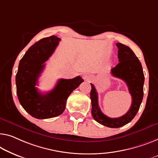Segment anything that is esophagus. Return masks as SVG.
Returning <instances> with one entry per match:
<instances>
[{
    "instance_id": "esophagus-1",
    "label": "esophagus",
    "mask_w": 158,
    "mask_h": 158,
    "mask_svg": "<svg viewBox=\"0 0 158 158\" xmlns=\"http://www.w3.org/2000/svg\"><path fill=\"white\" fill-rule=\"evenodd\" d=\"M83 79L84 80H86V81H90V80L91 79V77L90 76V75L87 74H83Z\"/></svg>"
}]
</instances>
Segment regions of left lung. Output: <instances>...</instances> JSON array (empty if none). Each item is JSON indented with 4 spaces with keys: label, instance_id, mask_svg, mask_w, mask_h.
I'll return each mask as SVG.
<instances>
[{
    "label": "left lung",
    "instance_id": "8db88e82",
    "mask_svg": "<svg viewBox=\"0 0 158 158\" xmlns=\"http://www.w3.org/2000/svg\"><path fill=\"white\" fill-rule=\"evenodd\" d=\"M116 46L118 49V57L119 63L112 68L110 73L114 77L123 79L128 86L132 96L130 109L123 116L111 118L103 114L101 110L98 102V94L92 84H91L90 94L92 106L91 114L94 120L103 126L114 128H120L130 123L135 116L143 101L145 80L142 65L133 50L121 43H116Z\"/></svg>",
    "mask_w": 158,
    "mask_h": 158
}]
</instances>
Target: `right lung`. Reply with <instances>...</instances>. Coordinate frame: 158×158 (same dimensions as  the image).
<instances>
[{"mask_svg": "<svg viewBox=\"0 0 158 158\" xmlns=\"http://www.w3.org/2000/svg\"><path fill=\"white\" fill-rule=\"evenodd\" d=\"M60 41L55 35L41 39L28 49L19 63L15 77L18 100L23 109L35 118H50L62 114L67 98L84 81L79 76L72 79H61L48 93L42 94L37 90L35 86L45 66L44 62Z\"/></svg>", "mask_w": 158, "mask_h": 158, "instance_id": "right-lung-1", "label": "right lung"}]
</instances>
